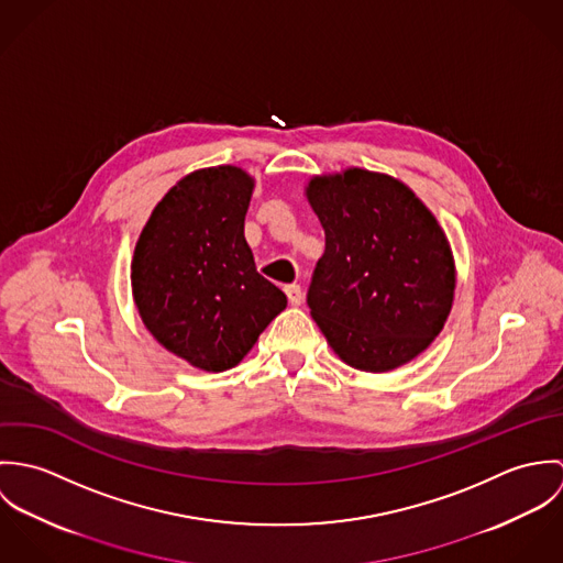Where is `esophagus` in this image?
Segmentation results:
<instances>
[{
    "label": "esophagus",
    "instance_id": "obj_1",
    "mask_svg": "<svg viewBox=\"0 0 563 563\" xmlns=\"http://www.w3.org/2000/svg\"><path fill=\"white\" fill-rule=\"evenodd\" d=\"M284 292H286V297H288V303H290V306H301V301H303L301 286H297V284L286 286V288H284Z\"/></svg>",
    "mask_w": 563,
    "mask_h": 563
}]
</instances>
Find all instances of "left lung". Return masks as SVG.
Instances as JSON below:
<instances>
[{"mask_svg":"<svg viewBox=\"0 0 563 563\" xmlns=\"http://www.w3.org/2000/svg\"><path fill=\"white\" fill-rule=\"evenodd\" d=\"M306 197L324 230L308 306L342 362L395 371L442 331L455 262L435 217L399 179L366 168L317 175Z\"/></svg>","mask_w":563,"mask_h":563,"instance_id":"8db88e82","label":"left lung"}]
</instances>
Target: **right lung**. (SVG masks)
<instances>
[{"label": "right lung", "instance_id": "1", "mask_svg": "<svg viewBox=\"0 0 563 563\" xmlns=\"http://www.w3.org/2000/svg\"><path fill=\"white\" fill-rule=\"evenodd\" d=\"M253 177L239 166L199 168L154 208L134 249L132 295L162 346L195 368H234L284 308L244 241Z\"/></svg>", "mask_w": 563, "mask_h": 563}]
</instances>
